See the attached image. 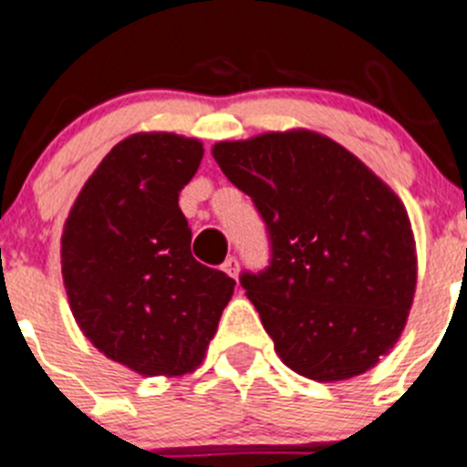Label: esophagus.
Masks as SVG:
<instances>
[{
    "label": "esophagus",
    "instance_id": "esophagus-1",
    "mask_svg": "<svg viewBox=\"0 0 467 467\" xmlns=\"http://www.w3.org/2000/svg\"><path fill=\"white\" fill-rule=\"evenodd\" d=\"M223 272H225V275H228V276H233V279H237V276H239V263H237V258H233V255H230V258L223 263Z\"/></svg>",
    "mask_w": 467,
    "mask_h": 467
}]
</instances>
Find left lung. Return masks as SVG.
Instances as JSON below:
<instances>
[{
  "instance_id": "8db88e82",
  "label": "left lung",
  "mask_w": 467,
  "mask_h": 467,
  "mask_svg": "<svg viewBox=\"0 0 467 467\" xmlns=\"http://www.w3.org/2000/svg\"><path fill=\"white\" fill-rule=\"evenodd\" d=\"M212 155L270 233V267L239 281L279 358L314 381L375 368L417 291L400 197L351 150L305 128L218 141Z\"/></svg>"
}]
</instances>
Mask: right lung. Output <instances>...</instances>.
Listing matches in <instances>:
<instances>
[{"mask_svg":"<svg viewBox=\"0 0 467 467\" xmlns=\"http://www.w3.org/2000/svg\"><path fill=\"white\" fill-rule=\"evenodd\" d=\"M202 155L195 137L130 134L83 183L62 228V279L78 327L141 377L195 372L234 291V279L192 258L179 209Z\"/></svg>","mask_w":467,"mask_h":467,"instance_id":"obj_1","label":"right lung"}]
</instances>
